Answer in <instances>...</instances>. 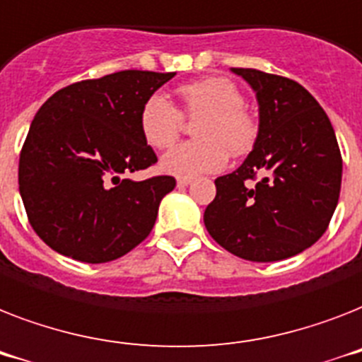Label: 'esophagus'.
Wrapping results in <instances>:
<instances>
[{"label":"esophagus","mask_w":362,"mask_h":362,"mask_svg":"<svg viewBox=\"0 0 362 362\" xmlns=\"http://www.w3.org/2000/svg\"><path fill=\"white\" fill-rule=\"evenodd\" d=\"M190 183H192V177H179L177 179V187H181V189H183V187H189Z\"/></svg>","instance_id":"obj_1"}]
</instances>
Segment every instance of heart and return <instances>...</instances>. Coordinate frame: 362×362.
<instances>
[{
	"label": "heart",
	"mask_w": 362,
	"mask_h": 362,
	"mask_svg": "<svg viewBox=\"0 0 362 362\" xmlns=\"http://www.w3.org/2000/svg\"><path fill=\"white\" fill-rule=\"evenodd\" d=\"M183 114L202 117L194 136L173 147L160 160L166 173L177 177H194L199 173L218 172L226 166L228 153L247 155L258 138V123L243 108L245 99L237 86L226 78H205L179 88ZM183 115L160 93L151 95L140 110V132L147 146L166 149L177 140Z\"/></svg>",
	"instance_id": "1"
}]
</instances>
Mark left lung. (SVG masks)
Listing matches in <instances>:
<instances>
[{"mask_svg": "<svg viewBox=\"0 0 362 362\" xmlns=\"http://www.w3.org/2000/svg\"><path fill=\"white\" fill-rule=\"evenodd\" d=\"M231 72L256 91L258 138L235 172L215 179L205 228L243 259L291 258L325 233L337 209L342 183L337 136L300 83L256 69Z\"/></svg>", "mask_w": 362, "mask_h": 362, "instance_id": "obj_1", "label": "left lung"}]
</instances>
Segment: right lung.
Instances as JSON below:
<instances>
[{
	"mask_svg": "<svg viewBox=\"0 0 362 362\" xmlns=\"http://www.w3.org/2000/svg\"><path fill=\"white\" fill-rule=\"evenodd\" d=\"M175 72L121 71L52 95L31 121L18 185L35 233L83 263L117 259L140 245L175 179L132 181L157 163L140 110Z\"/></svg>",
	"mask_w": 362,
	"mask_h": 362,
	"instance_id": "right-lung-1",
	"label": "right lung"
}]
</instances>
